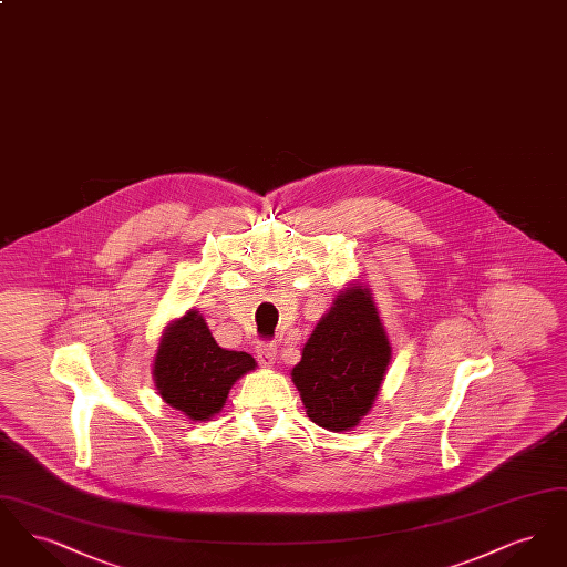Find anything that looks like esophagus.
<instances>
[{
    "mask_svg": "<svg viewBox=\"0 0 567 567\" xmlns=\"http://www.w3.org/2000/svg\"><path fill=\"white\" fill-rule=\"evenodd\" d=\"M276 344L274 342H261L259 347H257V359H259V363L264 365V368H271L274 363H276Z\"/></svg>",
    "mask_w": 567,
    "mask_h": 567,
    "instance_id": "1",
    "label": "esophagus"
}]
</instances>
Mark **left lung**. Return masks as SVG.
<instances>
[{
	"instance_id": "left-lung-1",
	"label": "left lung",
	"mask_w": 567,
	"mask_h": 567,
	"mask_svg": "<svg viewBox=\"0 0 567 567\" xmlns=\"http://www.w3.org/2000/svg\"><path fill=\"white\" fill-rule=\"evenodd\" d=\"M391 361L374 297L352 285L333 299L291 372L306 414L329 432H347L370 412Z\"/></svg>"
}]
</instances>
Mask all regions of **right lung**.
I'll use <instances>...</instances> for the list:
<instances>
[{"label": "right lung", "instance_id": "right-lung-1", "mask_svg": "<svg viewBox=\"0 0 567 567\" xmlns=\"http://www.w3.org/2000/svg\"><path fill=\"white\" fill-rule=\"evenodd\" d=\"M255 365L248 352L220 349L204 317L190 308L163 329L153 377L165 404L190 421H208Z\"/></svg>", "mask_w": 567, "mask_h": 567}]
</instances>
